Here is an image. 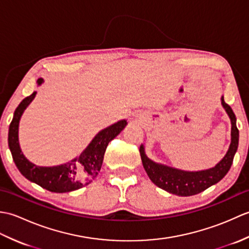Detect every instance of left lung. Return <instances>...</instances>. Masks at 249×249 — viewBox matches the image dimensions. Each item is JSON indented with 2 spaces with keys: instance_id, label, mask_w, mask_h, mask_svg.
<instances>
[{
  "instance_id": "1",
  "label": "left lung",
  "mask_w": 249,
  "mask_h": 249,
  "mask_svg": "<svg viewBox=\"0 0 249 249\" xmlns=\"http://www.w3.org/2000/svg\"><path fill=\"white\" fill-rule=\"evenodd\" d=\"M221 105L231 120V143L225 157L214 168L202 171H183L160 165L151 160L145 155L143 144L140 145L139 151L142 163L147 176L156 186L170 194L187 197L197 195L218 183L228 173L239 145V129L236 127L235 114L230 106L225 103L224 96H221Z\"/></svg>"
}]
</instances>
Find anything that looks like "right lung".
<instances>
[{
	"label": "right lung",
	"mask_w": 249,
	"mask_h": 249,
	"mask_svg": "<svg viewBox=\"0 0 249 249\" xmlns=\"http://www.w3.org/2000/svg\"><path fill=\"white\" fill-rule=\"evenodd\" d=\"M43 82L44 79L39 78L37 86ZM35 95L36 92H33L19 104L9 125L8 146L16 166L25 178L52 193H68L86 186L97 177L108 143L124 129L127 122L122 120L100 130L80 156L71 161L54 167H38L26 160L21 152L18 138L20 118Z\"/></svg>",
	"instance_id": "add662e5"
}]
</instances>
